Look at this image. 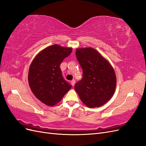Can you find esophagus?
I'll use <instances>...</instances> for the list:
<instances>
[{"mask_svg": "<svg viewBox=\"0 0 146 146\" xmlns=\"http://www.w3.org/2000/svg\"><path fill=\"white\" fill-rule=\"evenodd\" d=\"M71 84H72V86L73 87L74 86V84H75V81L72 80V81H71Z\"/></svg>", "mask_w": 146, "mask_h": 146, "instance_id": "1", "label": "esophagus"}]
</instances>
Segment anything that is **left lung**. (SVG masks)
<instances>
[{
	"label": "left lung",
	"instance_id": "left-lung-1",
	"mask_svg": "<svg viewBox=\"0 0 146 146\" xmlns=\"http://www.w3.org/2000/svg\"><path fill=\"white\" fill-rule=\"evenodd\" d=\"M76 56L83 77L74 85V89L86 106H103L113 96L115 90L117 80L113 67L92 48H78Z\"/></svg>",
	"mask_w": 146,
	"mask_h": 146
}]
</instances>
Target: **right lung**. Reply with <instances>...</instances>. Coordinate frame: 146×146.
Listing matches in <instances>:
<instances>
[{
	"label": "right lung",
	"instance_id": "right-lung-1",
	"mask_svg": "<svg viewBox=\"0 0 146 146\" xmlns=\"http://www.w3.org/2000/svg\"><path fill=\"white\" fill-rule=\"evenodd\" d=\"M72 51V48L56 44L41 51L32 62L29 84L35 96L46 105H56L72 87L64 80L60 68L62 62Z\"/></svg>",
	"mask_w": 146,
	"mask_h": 146
}]
</instances>
